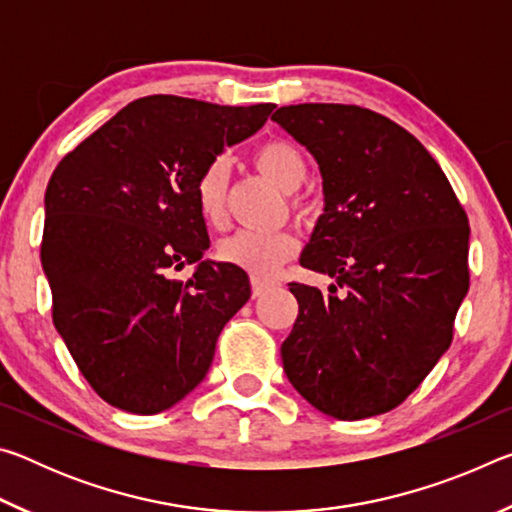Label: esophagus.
I'll return each instance as SVG.
<instances>
[{"label": "esophagus", "mask_w": 512, "mask_h": 512, "mask_svg": "<svg viewBox=\"0 0 512 512\" xmlns=\"http://www.w3.org/2000/svg\"><path fill=\"white\" fill-rule=\"evenodd\" d=\"M250 287H253V296L259 298V296H264V293H266L268 289H273L275 284H273L271 280H259V277H253V282H250Z\"/></svg>", "instance_id": "34e87169"}]
</instances>
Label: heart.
Instances as JSON below:
<instances>
[{
    "label": "heart",
    "instance_id": "b5f03b06",
    "mask_svg": "<svg viewBox=\"0 0 512 512\" xmlns=\"http://www.w3.org/2000/svg\"><path fill=\"white\" fill-rule=\"evenodd\" d=\"M253 164L271 178L284 192H296L307 180V158L296 144L287 140H268L253 151ZM230 167L223 158L212 160L196 180V205L203 219L219 225L225 219V203H228ZM291 205L300 219H309L316 212V203L307 196H291ZM298 241L287 230L255 232L239 230L225 237L219 244V259L225 264L244 268L255 277L273 275L287 259L296 255Z\"/></svg>",
    "mask_w": 512,
    "mask_h": 512
}]
</instances>
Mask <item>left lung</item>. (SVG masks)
<instances>
[{
	"mask_svg": "<svg viewBox=\"0 0 512 512\" xmlns=\"http://www.w3.org/2000/svg\"><path fill=\"white\" fill-rule=\"evenodd\" d=\"M307 146L325 207L300 264L329 293L291 282L298 318L282 343L291 386L325 415L361 420L402 404L452 343L470 287V225L429 151L384 115L300 103L273 115Z\"/></svg>",
	"mask_w": 512,
	"mask_h": 512,
	"instance_id": "left-lung-1",
	"label": "left lung"
}]
</instances>
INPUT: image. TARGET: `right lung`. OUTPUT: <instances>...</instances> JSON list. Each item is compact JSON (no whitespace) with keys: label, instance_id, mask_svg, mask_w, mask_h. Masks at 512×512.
<instances>
[{"label":"right lung","instance_id":"right-lung-1","mask_svg":"<svg viewBox=\"0 0 512 512\" xmlns=\"http://www.w3.org/2000/svg\"><path fill=\"white\" fill-rule=\"evenodd\" d=\"M273 108L153 94L121 108L51 173L40 259L54 325L117 409L153 415L192 393L223 325L250 298L241 268L203 259L210 237L194 189ZM187 263L195 275L173 281Z\"/></svg>","mask_w":512,"mask_h":512}]
</instances>
